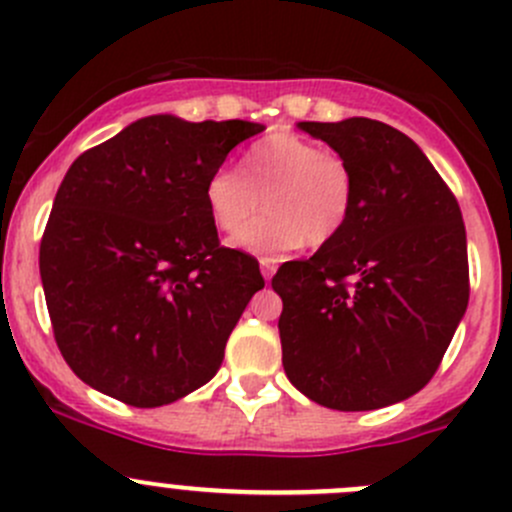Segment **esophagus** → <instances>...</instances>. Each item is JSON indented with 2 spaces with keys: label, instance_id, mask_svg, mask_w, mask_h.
<instances>
[{
  "label": "esophagus",
  "instance_id": "34e87169",
  "mask_svg": "<svg viewBox=\"0 0 512 512\" xmlns=\"http://www.w3.org/2000/svg\"><path fill=\"white\" fill-rule=\"evenodd\" d=\"M260 270H262V277H265V280H272V275H275V270H277V262L270 260V257H262Z\"/></svg>",
  "mask_w": 512,
  "mask_h": 512
}]
</instances>
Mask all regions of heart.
<instances>
[{"mask_svg":"<svg viewBox=\"0 0 512 512\" xmlns=\"http://www.w3.org/2000/svg\"><path fill=\"white\" fill-rule=\"evenodd\" d=\"M260 203L267 213L235 235V247L280 257L302 242L327 245L352 215L354 173L339 153L277 131L242 153L240 170L220 165L205 180V205L225 235L240 230Z\"/></svg>","mask_w":512,"mask_h":512,"instance_id":"b5f03b06","label":"heart"}]
</instances>
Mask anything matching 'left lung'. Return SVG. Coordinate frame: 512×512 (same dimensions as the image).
<instances>
[{
  "mask_svg": "<svg viewBox=\"0 0 512 512\" xmlns=\"http://www.w3.org/2000/svg\"><path fill=\"white\" fill-rule=\"evenodd\" d=\"M349 163L354 208L309 260L272 277L287 379L337 411L421 391L468 307L461 208L406 133L371 118L297 123Z\"/></svg>",
  "mask_w": 512,
  "mask_h": 512,
  "instance_id": "left-lung-1",
  "label": "left lung"
}]
</instances>
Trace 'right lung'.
<instances>
[{"label": "right lung", "mask_w": 512, "mask_h": 512, "mask_svg": "<svg viewBox=\"0 0 512 512\" xmlns=\"http://www.w3.org/2000/svg\"><path fill=\"white\" fill-rule=\"evenodd\" d=\"M250 121L146 116L66 170L39 247L59 352L91 389L156 409L218 374L257 289L255 257L223 247L205 180Z\"/></svg>", "instance_id": "right-lung-1"}]
</instances>
